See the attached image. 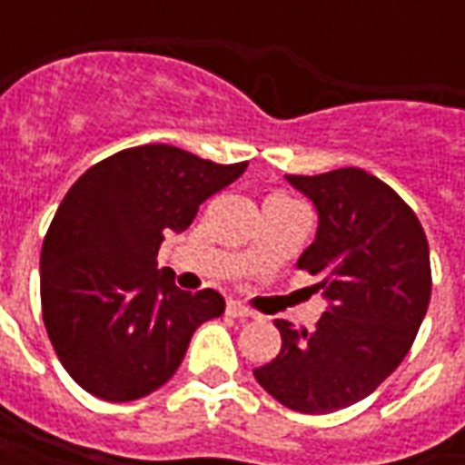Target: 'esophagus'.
<instances>
[{"mask_svg":"<svg viewBox=\"0 0 465 465\" xmlns=\"http://www.w3.org/2000/svg\"><path fill=\"white\" fill-rule=\"evenodd\" d=\"M226 312L232 313L233 319H249V316H252V312H249V309H246L242 302H229Z\"/></svg>","mask_w":465,"mask_h":465,"instance_id":"esophagus-1","label":"esophagus"}]
</instances>
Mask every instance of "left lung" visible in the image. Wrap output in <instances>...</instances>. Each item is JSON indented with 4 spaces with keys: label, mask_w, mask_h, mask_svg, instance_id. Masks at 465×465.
<instances>
[{
    "label": "left lung",
    "mask_w": 465,
    "mask_h": 465,
    "mask_svg": "<svg viewBox=\"0 0 465 465\" xmlns=\"http://www.w3.org/2000/svg\"><path fill=\"white\" fill-rule=\"evenodd\" d=\"M286 182L319 213L299 269L319 279L326 312L312 331L276 319L282 351L253 376L286 409L331 413L373 393L409 353L430 302L429 242L409 203L363 169Z\"/></svg>",
    "instance_id": "1"
}]
</instances>
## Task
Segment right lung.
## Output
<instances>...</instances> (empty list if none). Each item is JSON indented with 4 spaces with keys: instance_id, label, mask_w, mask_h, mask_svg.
Listing matches in <instances>:
<instances>
[{
    "instance_id": "obj_1",
    "label": "right lung",
    "mask_w": 465,
    "mask_h": 465,
    "mask_svg": "<svg viewBox=\"0 0 465 465\" xmlns=\"http://www.w3.org/2000/svg\"><path fill=\"white\" fill-rule=\"evenodd\" d=\"M246 166L146 143L94 163L66 192L42 246V313L62 366L92 396L124 403L162 389L193 331L222 316V293L182 292L156 253Z\"/></svg>"
}]
</instances>
